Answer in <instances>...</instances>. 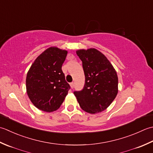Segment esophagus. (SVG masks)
Returning a JSON list of instances; mask_svg holds the SVG:
<instances>
[{
    "label": "esophagus",
    "instance_id": "esophagus-1",
    "mask_svg": "<svg viewBox=\"0 0 153 153\" xmlns=\"http://www.w3.org/2000/svg\"><path fill=\"white\" fill-rule=\"evenodd\" d=\"M70 86L71 87V88H74V82H71L70 83Z\"/></svg>",
    "mask_w": 153,
    "mask_h": 153
}]
</instances>
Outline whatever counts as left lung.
I'll return each mask as SVG.
<instances>
[{"instance_id":"obj_1","label":"left lung","mask_w":153,"mask_h":153,"mask_svg":"<svg viewBox=\"0 0 153 153\" xmlns=\"http://www.w3.org/2000/svg\"><path fill=\"white\" fill-rule=\"evenodd\" d=\"M76 54L82 62L85 86L74 92L80 108L94 114L107 109L118 92L116 70L105 56L96 49H79Z\"/></svg>"}]
</instances>
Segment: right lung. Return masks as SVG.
<instances>
[{
  "instance_id": "obj_1",
  "label": "right lung",
  "mask_w": 153,
  "mask_h": 153,
  "mask_svg": "<svg viewBox=\"0 0 153 153\" xmlns=\"http://www.w3.org/2000/svg\"><path fill=\"white\" fill-rule=\"evenodd\" d=\"M67 51L51 47L37 57L26 76V92L39 110L52 112L58 110L68 94L70 85L61 69Z\"/></svg>"
}]
</instances>
